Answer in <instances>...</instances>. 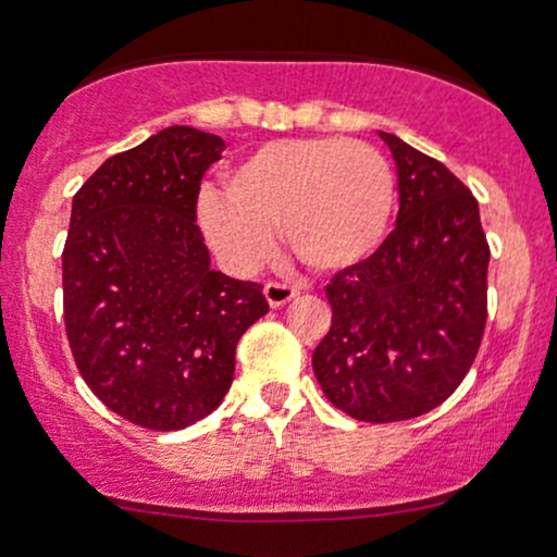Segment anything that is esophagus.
I'll return each mask as SVG.
<instances>
[{"label": "esophagus", "instance_id": "34e87169", "mask_svg": "<svg viewBox=\"0 0 557 557\" xmlns=\"http://www.w3.org/2000/svg\"><path fill=\"white\" fill-rule=\"evenodd\" d=\"M296 296H298V290L290 285H283V283H267L264 285V298L272 309H280V306L290 304Z\"/></svg>", "mask_w": 557, "mask_h": 557}]
</instances>
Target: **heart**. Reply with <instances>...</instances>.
I'll list each match as a JSON object with an SVG mask.
<instances>
[{"instance_id":"obj_1","label":"heart","mask_w":557,"mask_h":557,"mask_svg":"<svg viewBox=\"0 0 557 557\" xmlns=\"http://www.w3.org/2000/svg\"><path fill=\"white\" fill-rule=\"evenodd\" d=\"M395 177L374 146L343 138H285L259 146L225 175V196L198 198V225L235 270L270 257V227L309 270L359 267L385 240Z\"/></svg>"}]
</instances>
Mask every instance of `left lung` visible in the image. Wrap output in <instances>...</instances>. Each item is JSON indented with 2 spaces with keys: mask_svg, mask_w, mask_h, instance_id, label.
Wrapping results in <instances>:
<instances>
[{
  "mask_svg": "<svg viewBox=\"0 0 557 557\" xmlns=\"http://www.w3.org/2000/svg\"><path fill=\"white\" fill-rule=\"evenodd\" d=\"M398 172L385 243L327 285L332 327L314 350L330 403L372 424L421 417L463 382L487 322L490 246L469 188L382 133Z\"/></svg>",
  "mask_w": 557,
  "mask_h": 557,
  "instance_id": "left-lung-1",
  "label": "left lung"
}]
</instances>
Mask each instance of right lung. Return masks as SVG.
I'll use <instances>...</instances> for the list:
<instances>
[{"instance_id": "right-lung-1", "label": "right lung", "mask_w": 557, "mask_h": 557, "mask_svg": "<svg viewBox=\"0 0 557 557\" xmlns=\"http://www.w3.org/2000/svg\"><path fill=\"white\" fill-rule=\"evenodd\" d=\"M225 140L172 125L114 154L73 196L62 251L73 359L110 411L157 432L196 424L233 385L235 345L270 311L261 285L212 270L196 225Z\"/></svg>"}]
</instances>
